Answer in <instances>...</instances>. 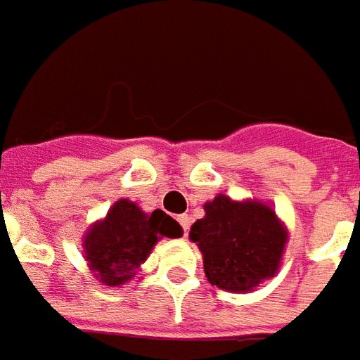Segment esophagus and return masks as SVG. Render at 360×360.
<instances>
[{"label": "esophagus", "mask_w": 360, "mask_h": 360, "mask_svg": "<svg viewBox=\"0 0 360 360\" xmlns=\"http://www.w3.org/2000/svg\"><path fill=\"white\" fill-rule=\"evenodd\" d=\"M178 223L182 225L184 233H188V229H190V217H188V215H178Z\"/></svg>", "instance_id": "34e87169"}]
</instances>
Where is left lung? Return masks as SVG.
Wrapping results in <instances>:
<instances>
[{
  "label": "left lung",
  "instance_id": "8db88e82",
  "mask_svg": "<svg viewBox=\"0 0 360 360\" xmlns=\"http://www.w3.org/2000/svg\"><path fill=\"white\" fill-rule=\"evenodd\" d=\"M203 211L205 217L190 229V240L200 248L211 285L252 292L277 275L289 231L269 203L219 193L203 203Z\"/></svg>",
  "mask_w": 360,
  "mask_h": 360
}]
</instances>
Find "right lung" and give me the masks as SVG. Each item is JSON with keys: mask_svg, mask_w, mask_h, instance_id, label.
Wrapping results in <instances>:
<instances>
[{"mask_svg": "<svg viewBox=\"0 0 360 360\" xmlns=\"http://www.w3.org/2000/svg\"><path fill=\"white\" fill-rule=\"evenodd\" d=\"M182 234V226L162 209L145 213L135 201L122 198L85 231L83 256L94 279L106 287H124L134 281L162 236L180 238Z\"/></svg>", "mask_w": 360, "mask_h": 360, "instance_id": "right-lung-1", "label": "right lung"}]
</instances>
